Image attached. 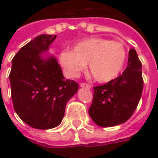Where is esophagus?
Returning a JSON list of instances; mask_svg holds the SVG:
<instances>
[{"instance_id": "obj_1", "label": "esophagus", "mask_w": 158, "mask_h": 158, "mask_svg": "<svg viewBox=\"0 0 158 158\" xmlns=\"http://www.w3.org/2000/svg\"><path fill=\"white\" fill-rule=\"evenodd\" d=\"M80 87H82V88H87V89H90V88H91V85H89V84H87V83H81V84H80Z\"/></svg>"}]
</instances>
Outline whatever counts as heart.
<instances>
[{"mask_svg":"<svg viewBox=\"0 0 158 158\" xmlns=\"http://www.w3.org/2000/svg\"><path fill=\"white\" fill-rule=\"evenodd\" d=\"M127 52L119 41L103 38H87L60 54L61 65L67 75L76 77L89 63V72L96 80L109 82L121 73L125 64Z\"/></svg>","mask_w":158,"mask_h":158,"instance_id":"b5f03b06","label":"heart"}]
</instances>
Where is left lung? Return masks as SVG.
Masks as SVG:
<instances>
[{
  "label": "left lung",
  "mask_w": 158,
  "mask_h": 158,
  "mask_svg": "<svg viewBox=\"0 0 158 158\" xmlns=\"http://www.w3.org/2000/svg\"><path fill=\"white\" fill-rule=\"evenodd\" d=\"M141 62L135 49L129 52L128 66L121 75L103 85L94 87L89 114L101 127L126 122L139 104L143 90Z\"/></svg>",
  "instance_id": "1"
}]
</instances>
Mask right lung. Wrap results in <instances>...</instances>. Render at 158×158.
<instances>
[{"instance_id": "obj_1", "label": "right lung", "mask_w": 158, "mask_h": 158, "mask_svg": "<svg viewBox=\"0 0 158 158\" xmlns=\"http://www.w3.org/2000/svg\"><path fill=\"white\" fill-rule=\"evenodd\" d=\"M56 35H40L14 56L9 74L14 110L32 128L58 126L66 104L79 89L78 83L65 79L55 56L43 57Z\"/></svg>"}]
</instances>
